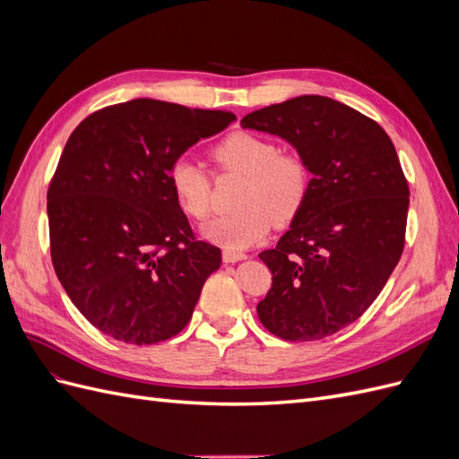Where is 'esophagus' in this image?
<instances>
[{
  "instance_id": "obj_1",
  "label": "esophagus",
  "mask_w": 459,
  "mask_h": 459,
  "mask_svg": "<svg viewBox=\"0 0 459 459\" xmlns=\"http://www.w3.org/2000/svg\"><path fill=\"white\" fill-rule=\"evenodd\" d=\"M247 255L245 253H239V251H228V248H224V253H221V260H224L226 264H231V262H239V260H245Z\"/></svg>"
}]
</instances>
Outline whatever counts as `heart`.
I'll use <instances>...</instances> for the list:
<instances>
[{"mask_svg": "<svg viewBox=\"0 0 459 459\" xmlns=\"http://www.w3.org/2000/svg\"><path fill=\"white\" fill-rule=\"evenodd\" d=\"M212 159L224 172L241 176L235 197L238 211L203 226V238L228 251L251 247L273 224H287L307 201L310 174L297 155H280L272 142L235 132L214 149ZM174 199L182 211L203 220L211 212V178L191 159H178L169 174Z\"/></svg>", "mask_w": 459, "mask_h": 459, "instance_id": "obj_1", "label": "heart"}]
</instances>
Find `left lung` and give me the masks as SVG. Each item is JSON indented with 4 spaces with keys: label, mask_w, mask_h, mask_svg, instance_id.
Returning a JSON list of instances; mask_svg holds the SVG:
<instances>
[{
    "label": "left lung",
    "mask_w": 459,
    "mask_h": 459,
    "mask_svg": "<svg viewBox=\"0 0 459 459\" xmlns=\"http://www.w3.org/2000/svg\"><path fill=\"white\" fill-rule=\"evenodd\" d=\"M281 137L312 174L307 201L277 247L258 256L272 289L262 325L285 341H317L377 299L404 248L410 189L377 122L324 95H300L243 117Z\"/></svg>",
    "instance_id": "1"
}]
</instances>
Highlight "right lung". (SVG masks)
I'll use <instances>...</instances> for the list:
<instances>
[{
  "label": "right lung",
  "instance_id": "right-lung-1",
  "mask_svg": "<svg viewBox=\"0 0 459 459\" xmlns=\"http://www.w3.org/2000/svg\"><path fill=\"white\" fill-rule=\"evenodd\" d=\"M233 120L132 100L97 110L68 137L48 191L51 260L74 307L105 335L155 344L187 325L221 253L193 238L169 174Z\"/></svg>",
  "mask_w": 459,
  "mask_h": 459
}]
</instances>
